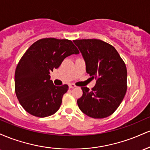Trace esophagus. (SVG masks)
I'll return each instance as SVG.
<instances>
[{
    "mask_svg": "<svg viewBox=\"0 0 150 150\" xmlns=\"http://www.w3.org/2000/svg\"><path fill=\"white\" fill-rule=\"evenodd\" d=\"M76 86H75V85H74V84H70L69 85V88L72 89V88H74V87H75Z\"/></svg>",
    "mask_w": 150,
    "mask_h": 150,
    "instance_id": "34e87169",
    "label": "esophagus"
}]
</instances>
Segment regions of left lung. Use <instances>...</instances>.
<instances>
[{
	"instance_id": "left-lung-1",
	"label": "left lung",
	"mask_w": 150,
	"mask_h": 150,
	"mask_svg": "<svg viewBox=\"0 0 150 150\" xmlns=\"http://www.w3.org/2000/svg\"><path fill=\"white\" fill-rule=\"evenodd\" d=\"M85 61L86 71L97 79L92 90L82 87L83 94L77 102L85 114L93 118L111 116L120 106L127 91V69L116 49L96 39H76Z\"/></svg>"
}]
</instances>
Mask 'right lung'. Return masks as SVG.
<instances>
[{
	"label": "right lung",
	"mask_w": 150,
	"mask_h": 150,
	"mask_svg": "<svg viewBox=\"0 0 150 150\" xmlns=\"http://www.w3.org/2000/svg\"><path fill=\"white\" fill-rule=\"evenodd\" d=\"M79 53L68 39L44 38L30 46L20 58L15 73V94L27 112L44 118L59 109L68 85H53L50 72L58 68L66 57Z\"/></svg>",
	"instance_id": "add662e5"
}]
</instances>
